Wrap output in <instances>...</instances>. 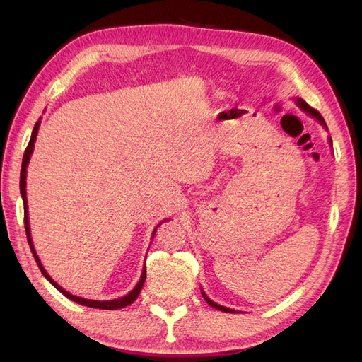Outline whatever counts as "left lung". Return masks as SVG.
I'll use <instances>...</instances> for the list:
<instances>
[{
	"label": "left lung",
	"mask_w": 362,
	"mask_h": 362,
	"mask_svg": "<svg viewBox=\"0 0 362 362\" xmlns=\"http://www.w3.org/2000/svg\"><path fill=\"white\" fill-rule=\"evenodd\" d=\"M296 103H298V105L302 108V110L305 112V113H308L310 116H313L314 119H317L319 120V122L327 129V127H326V122H325V119L320 116V113L317 112V110H314L313 107H310L308 104H306L303 100H300V98H296ZM329 144L332 145V140H331V137H329ZM201 291H202V296H204V299L206 300V303L208 305H211L213 308H216V310H218V311H223V313H237L235 310H231V308H226V306H222V305H218V303H216V302H213L211 299H208V296L204 293V290L201 288Z\"/></svg>",
	"instance_id": "obj_1"
}]
</instances>
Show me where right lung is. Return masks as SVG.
Returning <instances> with one entry per match:
<instances>
[{
  "label": "right lung",
  "mask_w": 362,
  "mask_h": 362,
  "mask_svg": "<svg viewBox=\"0 0 362 362\" xmlns=\"http://www.w3.org/2000/svg\"><path fill=\"white\" fill-rule=\"evenodd\" d=\"M39 125H40V120H37L35 128H33L31 139H30L28 146H27V149H25V152H24L23 169H21V181H19L21 196H23V201H24V223H25V233H27V240H28L30 249H31V252H33V257H35V259H36V262H37V266H39V269H40V272H42V275L45 276V278L52 284V286L56 287L62 294L66 296L68 299H71V300H74V302H76V303H80V305H84V306H90V308H98V310H120V308H125V306L133 303V302L137 299V296L140 294V290H141V287H144L145 279H146V266L144 267V272H141V276H140L139 282L136 284V287H134L133 290H131L127 296H122V298L113 299V300H92V299H83V298H78V296H74V294H71L69 291L62 288V287L59 286V284L48 275L47 270L43 269V266H42V262H40V259H39V257H37V254H36V249H35V246H33V240H31L30 222H28L27 190H25V187H27V181H25V180H27V166H28V163H30V157H31V154H33V149H35V141H36V137H37ZM164 222H166V221H164ZM161 223H163V222H161ZM161 223H160V225H161ZM160 225H157V228H158ZM157 228L154 229V233H152V237H154V234H156V231H157Z\"/></svg>",
  "instance_id": "obj_1"
}]
</instances>
